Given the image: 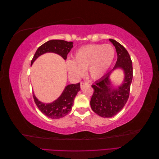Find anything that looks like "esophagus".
<instances>
[{
    "mask_svg": "<svg viewBox=\"0 0 159 159\" xmlns=\"http://www.w3.org/2000/svg\"><path fill=\"white\" fill-rule=\"evenodd\" d=\"M88 85H89V84L88 82H85V81H81L80 84V87L81 89H83L85 86Z\"/></svg>",
    "mask_w": 159,
    "mask_h": 159,
    "instance_id": "34e87169",
    "label": "esophagus"
}]
</instances>
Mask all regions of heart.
<instances>
[{"label":"heart","instance_id":"obj_1","mask_svg":"<svg viewBox=\"0 0 159 159\" xmlns=\"http://www.w3.org/2000/svg\"><path fill=\"white\" fill-rule=\"evenodd\" d=\"M115 56V50L110 44H90L80 48L74 54V60H66L69 74L80 78L88 70L91 78L98 79L107 70Z\"/></svg>","mask_w":159,"mask_h":159}]
</instances>
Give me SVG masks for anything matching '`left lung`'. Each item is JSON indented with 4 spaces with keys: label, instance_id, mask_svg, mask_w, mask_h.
I'll return each instance as SVG.
<instances>
[{
    "label": "left lung",
    "instance_id": "1",
    "mask_svg": "<svg viewBox=\"0 0 159 159\" xmlns=\"http://www.w3.org/2000/svg\"><path fill=\"white\" fill-rule=\"evenodd\" d=\"M115 46L117 60L114 69L121 68L125 72L124 82L117 89H113L109 80L110 73L95 81L91 87L93 93L90 101L91 107L99 116L109 118L116 115L126 104L129 97L133 80V64L127 50L117 41L109 39Z\"/></svg>",
    "mask_w": 159,
    "mask_h": 159
}]
</instances>
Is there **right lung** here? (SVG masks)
<instances>
[{
  "instance_id": "right-lung-1",
  "label": "right lung",
  "mask_w": 159,
  "mask_h": 159,
  "mask_svg": "<svg viewBox=\"0 0 159 159\" xmlns=\"http://www.w3.org/2000/svg\"><path fill=\"white\" fill-rule=\"evenodd\" d=\"M73 48V42L62 40H52L38 48L31 61V65L38 56L46 52H54L60 55L64 60ZM80 90V84L67 85L60 97L51 103H43L33 94V98L38 108L46 116L51 119H60L68 115L71 110L74 100Z\"/></svg>"
}]
</instances>
